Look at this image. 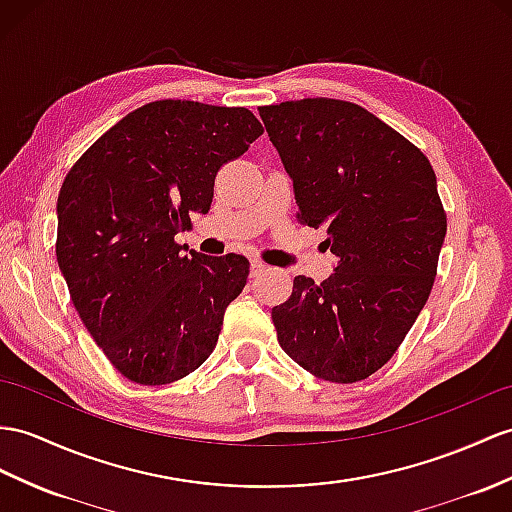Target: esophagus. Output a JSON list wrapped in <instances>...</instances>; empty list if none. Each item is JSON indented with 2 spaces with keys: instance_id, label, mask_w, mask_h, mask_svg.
Returning <instances> with one entry per match:
<instances>
[{
  "instance_id": "esophagus-1",
  "label": "esophagus",
  "mask_w": 512,
  "mask_h": 512,
  "mask_svg": "<svg viewBox=\"0 0 512 512\" xmlns=\"http://www.w3.org/2000/svg\"><path fill=\"white\" fill-rule=\"evenodd\" d=\"M267 267L263 265V263H260V260H252V267H249V276H252V278H258L260 276V273H263Z\"/></svg>"
}]
</instances>
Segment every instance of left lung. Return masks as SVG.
<instances>
[{
  "label": "left lung",
  "mask_w": 512,
  "mask_h": 512,
  "mask_svg": "<svg viewBox=\"0 0 512 512\" xmlns=\"http://www.w3.org/2000/svg\"><path fill=\"white\" fill-rule=\"evenodd\" d=\"M293 180L299 221L323 228L330 278L293 280L273 306L282 350L350 384L389 360L432 291L447 219L430 160L369 110L341 99L258 108Z\"/></svg>",
  "instance_id": "1"
}]
</instances>
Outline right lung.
I'll return each mask as SVG.
<instances>
[{
    "label": "right lung",
    "mask_w": 512,
    "mask_h": 512,
    "mask_svg": "<svg viewBox=\"0 0 512 512\" xmlns=\"http://www.w3.org/2000/svg\"><path fill=\"white\" fill-rule=\"evenodd\" d=\"M263 134L247 108L145 104L97 139L58 195L56 258L71 302L115 369L169 384L213 354L249 260L176 243L213 204L217 171Z\"/></svg>",
    "instance_id": "right-lung-1"
}]
</instances>
